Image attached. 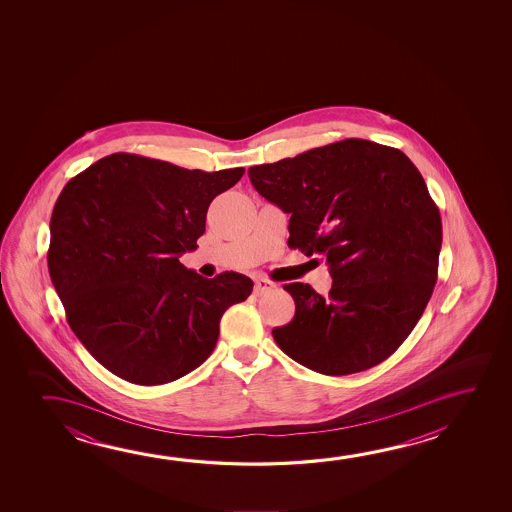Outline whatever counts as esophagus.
I'll list each match as a JSON object with an SVG mask.
<instances>
[{
    "label": "esophagus",
    "mask_w": 512,
    "mask_h": 512,
    "mask_svg": "<svg viewBox=\"0 0 512 512\" xmlns=\"http://www.w3.org/2000/svg\"><path fill=\"white\" fill-rule=\"evenodd\" d=\"M277 287V284H273V282H269L266 278H259L257 282H255V287H253V293L257 294V296H262V294L269 293V291H273Z\"/></svg>",
    "instance_id": "esophagus-1"
}]
</instances>
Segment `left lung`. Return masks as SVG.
Listing matches in <instances>:
<instances>
[{"label":"left lung","instance_id":"obj_1","mask_svg":"<svg viewBox=\"0 0 512 512\" xmlns=\"http://www.w3.org/2000/svg\"><path fill=\"white\" fill-rule=\"evenodd\" d=\"M253 187L291 214L289 248L323 255L327 298L284 285L296 312L273 328L282 352L323 375L373 368L416 327L437 282L441 216L409 157L364 139L248 169Z\"/></svg>","mask_w":512,"mask_h":512}]
</instances>
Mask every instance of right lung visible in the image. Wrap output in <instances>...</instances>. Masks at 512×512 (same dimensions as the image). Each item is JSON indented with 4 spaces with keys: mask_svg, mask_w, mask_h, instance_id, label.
Masks as SVG:
<instances>
[{
    "mask_svg": "<svg viewBox=\"0 0 512 512\" xmlns=\"http://www.w3.org/2000/svg\"><path fill=\"white\" fill-rule=\"evenodd\" d=\"M243 175L112 153L62 189L50 221L51 282L69 327L110 373L159 386L209 359L221 316L250 296L252 278H203L178 257L198 248L210 202Z\"/></svg>",
    "mask_w": 512,
    "mask_h": 512,
    "instance_id": "right-lung-1",
    "label": "right lung"
}]
</instances>
